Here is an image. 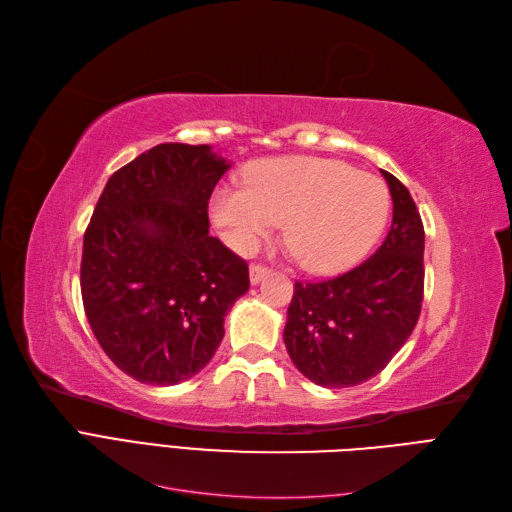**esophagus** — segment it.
Returning <instances> with one entry per match:
<instances>
[{
  "instance_id": "34e87169",
  "label": "esophagus",
  "mask_w": 512,
  "mask_h": 512,
  "mask_svg": "<svg viewBox=\"0 0 512 512\" xmlns=\"http://www.w3.org/2000/svg\"><path fill=\"white\" fill-rule=\"evenodd\" d=\"M270 270L266 268V266H259V263H253L251 266V283L253 285H257V283H261V278L266 276Z\"/></svg>"
}]
</instances>
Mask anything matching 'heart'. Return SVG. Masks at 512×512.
<instances>
[{
    "label": "heart",
    "mask_w": 512,
    "mask_h": 512,
    "mask_svg": "<svg viewBox=\"0 0 512 512\" xmlns=\"http://www.w3.org/2000/svg\"><path fill=\"white\" fill-rule=\"evenodd\" d=\"M212 219L238 253L251 255L280 221L306 270L332 272L355 261L387 219V191L372 174L319 157L261 161L244 185H221Z\"/></svg>",
    "instance_id": "1"
}]
</instances>
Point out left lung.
Returning <instances> with one entry per match:
<instances>
[{
  "label": "left lung",
  "instance_id": "obj_1",
  "mask_svg": "<svg viewBox=\"0 0 512 512\" xmlns=\"http://www.w3.org/2000/svg\"><path fill=\"white\" fill-rule=\"evenodd\" d=\"M393 221L376 253L353 270L317 283H295L283 340L306 378L327 389L370 381L402 349L423 302L421 214L408 189L381 170Z\"/></svg>",
  "mask_w": 512,
  "mask_h": 512
}]
</instances>
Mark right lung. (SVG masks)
Masks as SVG:
<instances>
[{
	"label": "right lung",
	"mask_w": 512,
	"mask_h": 512,
	"mask_svg": "<svg viewBox=\"0 0 512 512\" xmlns=\"http://www.w3.org/2000/svg\"><path fill=\"white\" fill-rule=\"evenodd\" d=\"M232 163L208 144L153 146L114 172L82 242L80 291L112 364L178 385L221 344L249 266L208 234V202Z\"/></svg>",
	"instance_id": "right-lung-1"
}]
</instances>
